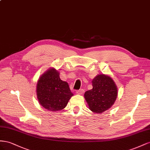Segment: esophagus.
<instances>
[{
    "label": "esophagus",
    "instance_id": "1",
    "mask_svg": "<svg viewBox=\"0 0 150 150\" xmlns=\"http://www.w3.org/2000/svg\"><path fill=\"white\" fill-rule=\"evenodd\" d=\"M84 92V90L83 89H81V90H79V91H76V93L79 94V95H82Z\"/></svg>",
    "mask_w": 150,
    "mask_h": 150
}]
</instances>
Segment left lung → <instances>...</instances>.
Returning <instances> with one entry per match:
<instances>
[{"mask_svg": "<svg viewBox=\"0 0 150 150\" xmlns=\"http://www.w3.org/2000/svg\"><path fill=\"white\" fill-rule=\"evenodd\" d=\"M92 89L84 93L88 108L93 112L101 114L110 109L117 99L118 89L110 76L97 75L92 81Z\"/></svg>", "mask_w": 150, "mask_h": 150, "instance_id": "8db88e82", "label": "left lung"}]
</instances>
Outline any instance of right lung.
Masks as SVG:
<instances>
[{
	"instance_id": "1",
	"label": "right lung",
	"mask_w": 150,
	"mask_h": 150,
	"mask_svg": "<svg viewBox=\"0 0 150 150\" xmlns=\"http://www.w3.org/2000/svg\"><path fill=\"white\" fill-rule=\"evenodd\" d=\"M36 95L41 106L48 110L57 112L65 108L74 93L68 83L59 78V71L51 67L38 80Z\"/></svg>"
}]
</instances>
